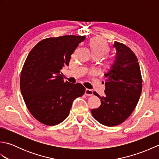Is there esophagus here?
<instances>
[{
    "label": "esophagus",
    "instance_id": "34e87169",
    "mask_svg": "<svg viewBox=\"0 0 159 159\" xmlns=\"http://www.w3.org/2000/svg\"><path fill=\"white\" fill-rule=\"evenodd\" d=\"M85 94L87 96H93V91L92 89H86Z\"/></svg>",
    "mask_w": 159,
    "mask_h": 159
}]
</instances>
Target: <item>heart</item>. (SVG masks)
Here are the masks:
<instances>
[{
  "label": "heart",
  "instance_id": "obj_1",
  "mask_svg": "<svg viewBox=\"0 0 159 159\" xmlns=\"http://www.w3.org/2000/svg\"><path fill=\"white\" fill-rule=\"evenodd\" d=\"M89 47L93 56L99 57L100 58L106 55L109 50V47L106 40L100 38H95L91 39ZM113 62V60L108 61L106 63V66L107 67H110Z\"/></svg>",
  "mask_w": 159,
  "mask_h": 159
}]
</instances>
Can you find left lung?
I'll return each instance as SVG.
<instances>
[{"label": "left lung", "mask_w": 159, "mask_h": 159, "mask_svg": "<svg viewBox=\"0 0 159 159\" xmlns=\"http://www.w3.org/2000/svg\"><path fill=\"white\" fill-rule=\"evenodd\" d=\"M116 58L111 68L104 74L107 78L104 95L97 96L101 100L98 109H92L95 119L107 126L124 122L135 109L142 91V78L138 59L130 48L115 42Z\"/></svg>", "instance_id": "obj_1"}]
</instances>
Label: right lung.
Wrapping results in <instances>:
<instances>
[{"mask_svg":"<svg viewBox=\"0 0 159 159\" xmlns=\"http://www.w3.org/2000/svg\"><path fill=\"white\" fill-rule=\"evenodd\" d=\"M85 39L76 35L46 38L37 43L26 57L20 90L30 113L39 122L48 126L62 122L68 116L73 100L85 93L82 84L64 82L61 72Z\"/></svg>","mask_w":159,"mask_h":159,"instance_id":"right-lung-1","label":"right lung"}]
</instances>
